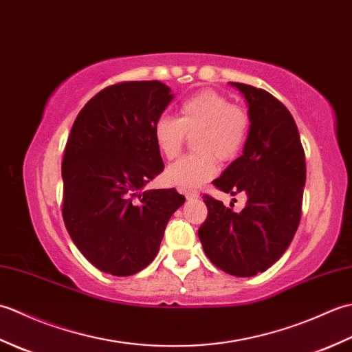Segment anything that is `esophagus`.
Masks as SVG:
<instances>
[{
  "label": "esophagus",
  "mask_w": 352,
  "mask_h": 352,
  "mask_svg": "<svg viewBox=\"0 0 352 352\" xmlns=\"http://www.w3.org/2000/svg\"><path fill=\"white\" fill-rule=\"evenodd\" d=\"M183 193H184V197L188 198V201H193L199 197V193L197 190H188V192L183 190Z\"/></svg>",
  "instance_id": "1"
}]
</instances>
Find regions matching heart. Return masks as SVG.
Wrapping results in <instances>:
<instances>
[{
	"mask_svg": "<svg viewBox=\"0 0 352 352\" xmlns=\"http://www.w3.org/2000/svg\"><path fill=\"white\" fill-rule=\"evenodd\" d=\"M248 130V113L223 95L213 91L192 95L182 102L177 119L164 115L153 126L155 148L168 160L180 154L186 136H193L195 154L170 164L164 180L180 189L199 188L218 172L216 159L230 162L242 151Z\"/></svg>",
	"mask_w": 352,
	"mask_h": 352,
	"instance_id": "heart-1",
	"label": "heart"
}]
</instances>
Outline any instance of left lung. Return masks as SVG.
I'll return each mask as SVG.
<instances>
[{
  "label": "left lung",
  "instance_id": "1",
  "mask_svg": "<svg viewBox=\"0 0 352 352\" xmlns=\"http://www.w3.org/2000/svg\"><path fill=\"white\" fill-rule=\"evenodd\" d=\"M246 101L250 130L243 153L216 178L219 190L246 195L242 212L204 195L198 230L206 256L223 272L254 276L278 260L300 226L305 157L294 116L263 89L230 83ZM231 206V204H230Z\"/></svg>",
  "mask_w": 352,
  "mask_h": 352
}]
</instances>
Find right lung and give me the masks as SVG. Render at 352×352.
Wrapping results in <instances>:
<instances>
[{
    "label": "right lung",
    "instance_id": "right-lung-1",
    "mask_svg": "<svg viewBox=\"0 0 352 352\" xmlns=\"http://www.w3.org/2000/svg\"><path fill=\"white\" fill-rule=\"evenodd\" d=\"M172 100L162 81H126L96 94L72 125L62 162L63 221L106 274L129 276L151 263L184 204L175 189L144 190L164 168L153 126Z\"/></svg>",
    "mask_w": 352,
    "mask_h": 352
}]
</instances>
